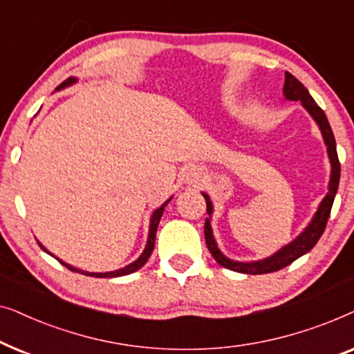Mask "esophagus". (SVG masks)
I'll return each mask as SVG.
<instances>
[{
  "label": "esophagus",
  "instance_id": "1",
  "mask_svg": "<svg viewBox=\"0 0 354 354\" xmlns=\"http://www.w3.org/2000/svg\"><path fill=\"white\" fill-rule=\"evenodd\" d=\"M196 177H200V172H198V169H188V171H187L188 183H193V180H196Z\"/></svg>",
  "mask_w": 354,
  "mask_h": 354
}]
</instances>
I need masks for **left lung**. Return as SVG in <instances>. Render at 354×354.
Listing matches in <instances>:
<instances>
[{
    "mask_svg": "<svg viewBox=\"0 0 354 354\" xmlns=\"http://www.w3.org/2000/svg\"><path fill=\"white\" fill-rule=\"evenodd\" d=\"M283 96L290 101H299L304 109L311 114V118L316 120V124L321 129L324 143L327 147V154L328 159H330V182H328V192L327 195L324 196V200L319 205L316 214H314L313 221L309 222L306 229H304L301 234H299L297 239L293 241H290L288 245H285L283 248H280L277 253H274L272 256L266 259H259V261H251V263H240V261H234L229 259L227 256L221 253V250L217 248V243L214 240V235H212V229H211V221L209 217L212 214V203L209 200V196L206 193H203L206 200V211L209 217H207L205 222V239H206V245L209 248L212 258H214L217 263H219L222 268L235 270V272H241V274H269V272H275V270H280L283 268H287L293 263L295 259H298L299 256L306 254L308 251H311L314 248V245L317 243L321 235L326 230L328 216H330V209L333 205V200H335L337 190H338V182H340V161H338V154H337V145H335V137H333V132L330 129V124H328L327 115L324 111L319 108L316 101L313 100V96L309 95V91L306 90L301 82L290 74V72H285V85H283Z\"/></svg>",
    "mask_w": 354,
    "mask_h": 354,
    "instance_id": "left-lung-1",
    "label": "left lung"
}]
</instances>
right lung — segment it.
<instances>
[{"mask_svg": "<svg viewBox=\"0 0 354 354\" xmlns=\"http://www.w3.org/2000/svg\"><path fill=\"white\" fill-rule=\"evenodd\" d=\"M77 82V79H74V77H69V79L67 80H64L62 82V84L57 86L56 90H61V88H66V86H69V85H72V84H75ZM172 200V196L169 198V200L164 203V205H161L158 207L156 211L153 212V216H151V221H149V232H148V241H147V246H145V250H143V253L140 254V258L137 259V261H133V263H130L129 266H125V268H122V269H118V270H111V272H86V270H82V269H77V268H74V266H71V264H67V263H64V261H61L59 258H55L59 261V263L62 264V266H66L67 269L69 270H72V272H79V274H84V275H90V277H100V279H104V277H120V275H129V274H132V272H135V270H138L140 268H143L145 266V263H147L148 261V258L149 256H151V253H153V250H154V239H156V230H158V225H159V221H161V216H162V212H164V207L167 206V203ZM38 245H40V248L43 250V251H46V253H50V251H48L45 246H43L40 241H38ZM51 254V253H50ZM53 256V254H51Z\"/></svg>", "mask_w": 354, "mask_h": 354, "instance_id": "obj_1", "label": "right lung"}]
</instances>
